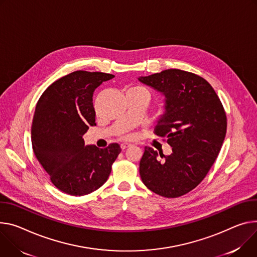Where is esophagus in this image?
<instances>
[{
  "mask_svg": "<svg viewBox=\"0 0 257 257\" xmlns=\"http://www.w3.org/2000/svg\"><path fill=\"white\" fill-rule=\"evenodd\" d=\"M131 147V145L130 144H122L121 145V149L124 151V150H126V149H128V148H130Z\"/></svg>",
  "mask_w": 257,
  "mask_h": 257,
  "instance_id": "esophagus-1",
  "label": "esophagus"
}]
</instances>
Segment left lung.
I'll return each instance as SVG.
<instances>
[{"instance_id": "left-lung-1", "label": "left lung", "mask_w": 257, "mask_h": 257, "mask_svg": "<svg viewBox=\"0 0 257 257\" xmlns=\"http://www.w3.org/2000/svg\"><path fill=\"white\" fill-rule=\"evenodd\" d=\"M139 82L164 96L156 134L172 147L169 156L145 148L139 173L149 190L166 198L188 194L215 162L226 133V115L212 86L193 73L171 68Z\"/></svg>"}]
</instances>
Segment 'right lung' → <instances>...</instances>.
Masks as SVG:
<instances>
[{
	"label": "right lung",
	"instance_id": "obj_1",
	"mask_svg": "<svg viewBox=\"0 0 257 257\" xmlns=\"http://www.w3.org/2000/svg\"><path fill=\"white\" fill-rule=\"evenodd\" d=\"M114 76L77 71L44 91L32 124V144L40 164L58 190L72 196L96 191L107 180L121 153L118 144L105 149L85 146L83 135L95 126L93 93Z\"/></svg>",
	"mask_w": 257,
	"mask_h": 257
}]
</instances>
